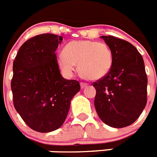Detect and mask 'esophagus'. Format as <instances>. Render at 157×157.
Instances as JSON below:
<instances>
[{
    "mask_svg": "<svg viewBox=\"0 0 157 157\" xmlns=\"http://www.w3.org/2000/svg\"><path fill=\"white\" fill-rule=\"evenodd\" d=\"M87 85H88L87 83L83 82H80V86H81V88H84V87L87 86Z\"/></svg>",
    "mask_w": 157,
    "mask_h": 157,
    "instance_id": "34e87169",
    "label": "esophagus"
}]
</instances>
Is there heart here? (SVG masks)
<instances>
[{
    "instance_id": "obj_1",
    "label": "heart",
    "mask_w": 157,
    "mask_h": 157,
    "mask_svg": "<svg viewBox=\"0 0 157 157\" xmlns=\"http://www.w3.org/2000/svg\"><path fill=\"white\" fill-rule=\"evenodd\" d=\"M113 55L103 41L78 40L67 43L58 57L62 71L71 75L78 63V70L88 79L98 80L108 75L112 68Z\"/></svg>"
}]
</instances>
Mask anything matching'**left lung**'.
I'll list each match as a JSON object with an SVG mask.
<instances>
[{"mask_svg":"<svg viewBox=\"0 0 157 157\" xmlns=\"http://www.w3.org/2000/svg\"><path fill=\"white\" fill-rule=\"evenodd\" d=\"M113 55L107 75L94 82V106L102 121L122 128L136 121L147 103V75L143 58L128 41L114 36H101Z\"/></svg>","mask_w":157,"mask_h":157,"instance_id":"left-lung-1","label":"left lung"}]
</instances>
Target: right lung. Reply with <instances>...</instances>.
<instances>
[{
  "instance_id": "obj_1",
  "label": "right lung",
  "mask_w": 157,
  "mask_h": 157,
  "mask_svg": "<svg viewBox=\"0 0 157 157\" xmlns=\"http://www.w3.org/2000/svg\"><path fill=\"white\" fill-rule=\"evenodd\" d=\"M61 36L42 34L25 41L13 62V105L25 123L41 133L63 125L71 101L80 90L77 80L62 77L55 53Z\"/></svg>"
}]
</instances>
